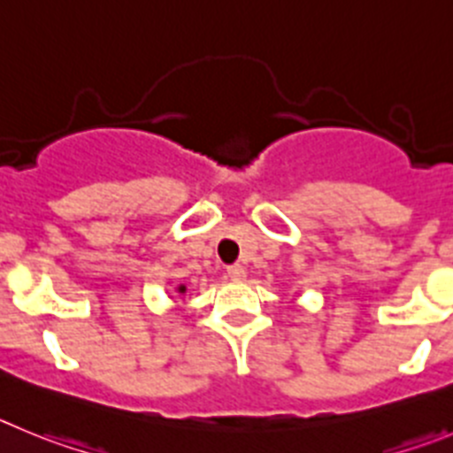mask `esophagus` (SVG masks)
Returning a JSON list of instances; mask_svg holds the SVG:
<instances>
[{
	"mask_svg": "<svg viewBox=\"0 0 453 453\" xmlns=\"http://www.w3.org/2000/svg\"><path fill=\"white\" fill-rule=\"evenodd\" d=\"M227 275H230L234 282H242L243 277H246V268H243L242 264H232V266H227Z\"/></svg>",
	"mask_w": 453,
	"mask_h": 453,
	"instance_id": "esophagus-1",
	"label": "esophagus"
}]
</instances>
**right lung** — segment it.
<instances>
[{"instance_id":"add662e5","label":"right lung","mask_w":453,"mask_h":453,"mask_svg":"<svg viewBox=\"0 0 453 453\" xmlns=\"http://www.w3.org/2000/svg\"><path fill=\"white\" fill-rule=\"evenodd\" d=\"M178 291H180V293H182V291H185V287H180V288H178Z\"/></svg>"}]
</instances>
